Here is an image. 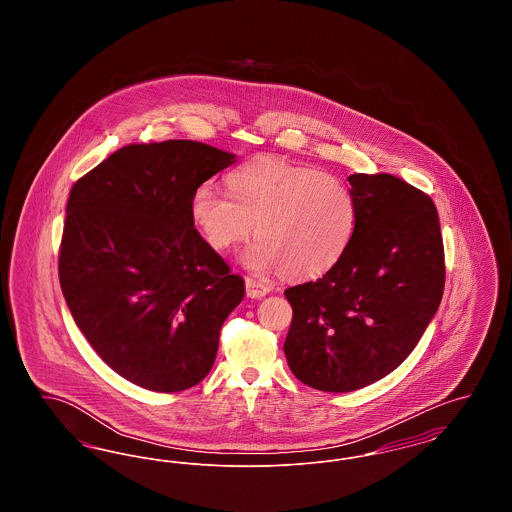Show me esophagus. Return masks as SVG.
<instances>
[{"label":"esophagus","instance_id":"34e87169","mask_svg":"<svg viewBox=\"0 0 512 512\" xmlns=\"http://www.w3.org/2000/svg\"><path fill=\"white\" fill-rule=\"evenodd\" d=\"M245 292L253 299H261L270 292V286L261 280H255V278H245Z\"/></svg>","mask_w":512,"mask_h":512}]
</instances>
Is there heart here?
Returning a JSON list of instances; mask_svg holds the SVG:
<instances>
[{
  "label": "heart",
  "mask_w": 512,
  "mask_h": 512,
  "mask_svg": "<svg viewBox=\"0 0 512 512\" xmlns=\"http://www.w3.org/2000/svg\"><path fill=\"white\" fill-rule=\"evenodd\" d=\"M228 194L213 184L195 188L190 213L205 242L230 249L251 230L259 238L242 261L253 270H282L307 280L341 259L357 222L355 197L334 174L261 159L226 176Z\"/></svg>",
  "instance_id": "obj_1"
}]
</instances>
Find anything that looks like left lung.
I'll list each match as a JSON object with an SVG mask.
<instances>
[{
  "label": "left lung",
  "mask_w": 512,
  "mask_h": 512,
  "mask_svg": "<svg viewBox=\"0 0 512 512\" xmlns=\"http://www.w3.org/2000/svg\"><path fill=\"white\" fill-rule=\"evenodd\" d=\"M353 238L315 282L288 288L284 353L295 378L320 391L359 390L388 376L422 338L445 284L438 209L386 172L351 174Z\"/></svg>",
  "instance_id": "obj_1"
}]
</instances>
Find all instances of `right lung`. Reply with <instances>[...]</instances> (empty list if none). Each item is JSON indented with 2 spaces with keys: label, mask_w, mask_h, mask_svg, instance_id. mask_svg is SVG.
Instances as JSON below:
<instances>
[{
  "label": "right lung",
  "mask_w": 512,
  "mask_h": 512,
  "mask_svg": "<svg viewBox=\"0 0 512 512\" xmlns=\"http://www.w3.org/2000/svg\"><path fill=\"white\" fill-rule=\"evenodd\" d=\"M236 161L192 140L130 144L71 188L59 282L76 326L128 382L188 390L245 284L195 230V188Z\"/></svg>",
  "instance_id": "1"
}]
</instances>
